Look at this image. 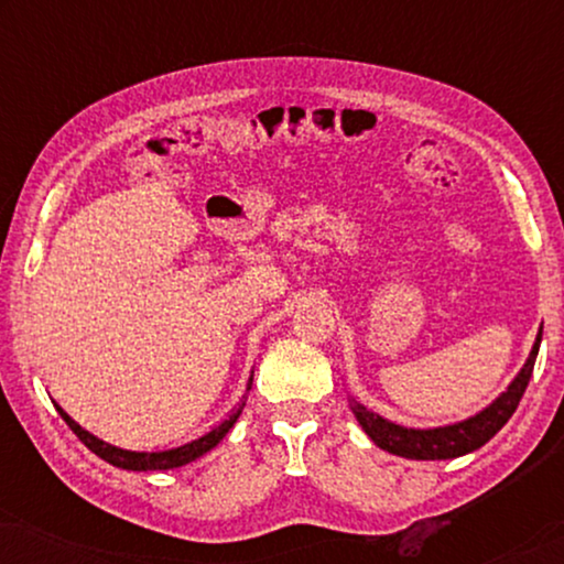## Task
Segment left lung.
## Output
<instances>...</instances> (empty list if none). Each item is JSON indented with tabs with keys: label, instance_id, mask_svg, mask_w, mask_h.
<instances>
[{
	"label": "left lung",
	"instance_id": "left-lung-1",
	"mask_svg": "<svg viewBox=\"0 0 564 564\" xmlns=\"http://www.w3.org/2000/svg\"><path fill=\"white\" fill-rule=\"evenodd\" d=\"M539 344H542V330L536 334L534 349H531L527 365L521 367V372L516 375V380L508 384V390L500 392V395L492 400L485 411H480L467 421L452 423V426H438V429H405L388 419H382L380 413L369 411V408L357 403V400H351V411L357 415L359 426L365 429V434L384 452L398 454V457H408V459L462 457V454H469L480 449L482 444H488L490 438L506 426L508 419L516 413L523 392H527L531 372H534Z\"/></svg>",
	"mask_w": 564,
	"mask_h": 564
}]
</instances>
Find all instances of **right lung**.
Here are the masks:
<instances>
[{"label": "right lung", "mask_w": 564, "mask_h": 564, "mask_svg": "<svg viewBox=\"0 0 564 564\" xmlns=\"http://www.w3.org/2000/svg\"><path fill=\"white\" fill-rule=\"evenodd\" d=\"M253 380V375H251ZM251 380H249V388L251 390ZM246 405V400L238 403V408L234 413L228 415L226 421L218 423V426L207 431L205 436L195 438V442H187L182 446H176V449H166V452H128V449H118V446L102 442V438H97L95 434H89V431H84L79 423H76L72 415H68L64 408L56 405V411L61 413V419L66 421V426L74 431L76 436H79V442L87 446L97 454L99 459L110 462L112 467H120V469H133V473H149V469H174V467H182V465H189V462H195L197 457H203L205 452H210L213 446L220 444V438L228 434L230 429H234V423L238 421V415H241Z\"/></svg>", "instance_id": "right-lung-1"}]
</instances>
